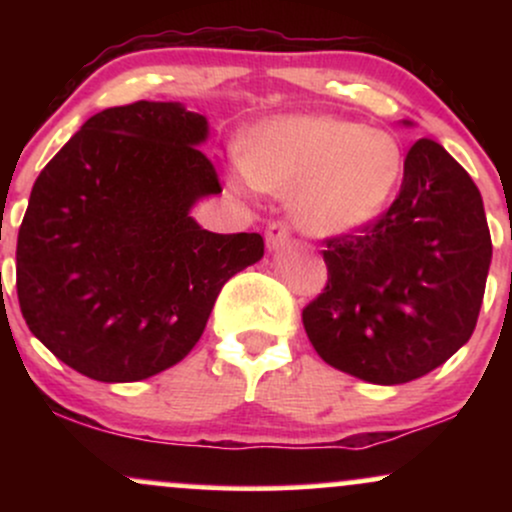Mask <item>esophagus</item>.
Masks as SVG:
<instances>
[{
	"label": "esophagus",
	"instance_id": "1",
	"mask_svg": "<svg viewBox=\"0 0 512 512\" xmlns=\"http://www.w3.org/2000/svg\"><path fill=\"white\" fill-rule=\"evenodd\" d=\"M289 238H291L289 226H286V223H281V221L269 223L267 236H264V240H267V250H272V252L284 248V245L289 243Z\"/></svg>",
	"mask_w": 512,
	"mask_h": 512
}]
</instances>
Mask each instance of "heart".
Instances as JSON below:
<instances>
[{
  "mask_svg": "<svg viewBox=\"0 0 512 512\" xmlns=\"http://www.w3.org/2000/svg\"><path fill=\"white\" fill-rule=\"evenodd\" d=\"M404 175L402 142L387 129L334 115H279L245 137L236 190L286 195L293 221L310 236L363 231L387 209Z\"/></svg>",
  "mask_w": 512,
  "mask_h": 512,
  "instance_id": "b5f03b06",
  "label": "heart"
}]
</instances>
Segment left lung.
I'll use <instances>...</instances> for the list:
<instances>
[{
	"mask_svg": "<svg viewBox=\"0 0 512 512\" xmlns=\"http://www.w3.org/2000/svg\"><path fill=\"white\" fill-rule=\"evenodd\" d=\"M325 264V293L303 310L322 361L373 385L421 378L477 327L491 267L481 192L443 146L419 139L392 207L356 236L327 240Z\"/></svg>",
	"mask_w": 512,
	"mask_h": 512,
	"instance_id": "1",
	"label": "left lung"
}]
</instances>
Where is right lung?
Listing matches in <instances>:
<instances>
[{
	"instance_id": "obj_1",
	"label": "right lung",
	"mask_w": 512,
	"mask_h": 512,
	"mask_svg": "<svg viewBox=\"0 0 512 512\" xmlns=\"http://www.w3.org/2000/svg\"><path fill=\"white\" fill-rule=\"evenodd\" d=\"M209 120L139 101L88 117L35 180L16 245L28 330L101 383H137L182 361L216 296L260 262V233L221 236L192 216L219 195L199 146Z\"/></svg>"
}]
</instances>
